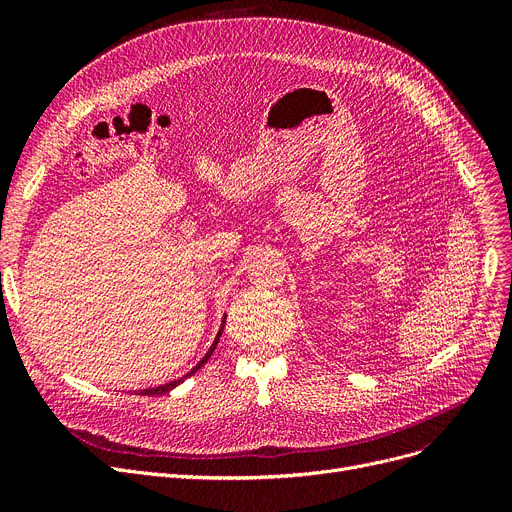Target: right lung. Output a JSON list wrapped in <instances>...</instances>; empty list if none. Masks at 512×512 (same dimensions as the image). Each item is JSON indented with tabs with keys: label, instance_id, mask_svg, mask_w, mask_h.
<instances>
[{
	"label": "right lung",
	"instance_id": "right-lung-1",
	"mask_svg": "<svg viewBox=\"0 0 512 512\" xmlns=\"http://www.w3.org/2000/svg\"><path fill=\"white\" fill-rule=\"evenodd\" d=\"M222 330H224V326H222ZM222 330L218 332V336H215V340H213V344H211V348H209V351H207V355L191 369V371H188L186 375H184V378H180V380H174V382H168V384H164V386H157V388H147V390H141L139 394H143V396H157V394H166V392H170L172 388H176L180 382H184L186 378H188V375H193V373H197L205 363H207V359L213 355V351H215V346H218V340H220V336H222Z\"/></svg>",
	"mask_w": 512,
	"mask_h": 512
}]
</instances>
